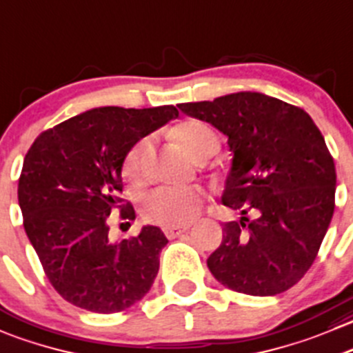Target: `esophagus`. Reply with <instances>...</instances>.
<instances>
[{
    "label": "esophagus",
    "instance_id": "34e87169",
    "mask_svg": "<svg viewBox=\"0 0 353 353\" xmlns=\"http://www.w3.org/2000/svg\"><path fill=\"white\" fill-rule=\"evenodd\" d=\"M188 228H163V232H165V236L169 239H174L177 238V236H181L183 232H186Z\"/></svg>",
    "mask_w": 353,
    "mask_h": 353
}]
</instances>
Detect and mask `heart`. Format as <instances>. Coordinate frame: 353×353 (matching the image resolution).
<instances>
[{
  "label": "heart",
  "instance_id": "b5f03b06",
  "mask_svg": "<svg viewBox=\"0 0 353 353\" xmlns=\"http://www.w3.org/2000/svg\"><path fill=\"white\" fill-rule=\"evenodd\" d=\"M177 145L191 157L200 159L214 155L219 148V141L214 132L200 122H184L174 131ZM146 143L141 141L129 152L124 163L125 179L136 183L143 176ZM203 194L200 190L190 186H160L150 191L143 200V215L155 224L165 228L186 225L196 217Z\"/></svg>",
  "mask_w": 353,
  "mask_h": 353
}]
</instances>
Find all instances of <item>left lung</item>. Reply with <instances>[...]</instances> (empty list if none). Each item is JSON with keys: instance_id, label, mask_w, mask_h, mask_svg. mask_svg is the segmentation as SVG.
Listing matches in <instances>:
<instances>
[{"instance_id": "1", "label": "left lung", "mask_w": 353, "mask_h": 353, "mask_svg": "<svg viewBox=\"0 0 353 353\" xmlns=\"http://www.w3.org/2000/svg\"><path fill=\"white\" fill-rule=\"evenodd\" d=\"M179 110L228 138L231 169L221 201L239 212L207 260L221 285L253 296L286 292L316 259L334 212L333 157L310 115L256 91Z\"/></svg>"}]
</instances>
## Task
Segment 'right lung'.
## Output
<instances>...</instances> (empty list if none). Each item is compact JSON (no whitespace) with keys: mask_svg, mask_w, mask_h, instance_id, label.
Listing matches in <instances>:
<instances>
[{"mask_svg":"<svg viewBox=\"0 0 353 353\" xmlns=\"http://www.w3.org/2000/svg\"><path fill=\"white\" fill-rule=\"evenodd\" d=\"M172 105L100 107L44 131L23 160L19 205L23 228L53 288L72 305L114 314L148 293L169 243L162 229L112 241L108 219L122 205V167L132 146L176 119Z\"/></svg>","mask_w":353,"mask_h":353,"instance_id":"right-lung-1","label":"right lung"}]
</instances>
